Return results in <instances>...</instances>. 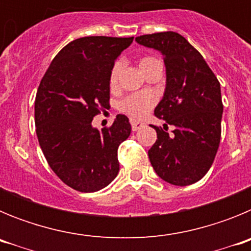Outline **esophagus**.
Returning a JSON list of instances; mask_svg holds the SVG:
<instances>
[{"label": "esophagus", "mask_w": 251, "mask_h": 251, "mask_svg": "<svg viewBox=\"0 0 251 251\" xmlns=\"http://www.w3.org/2000/svg\"><path fill=\"white\" fill-rule=\"evenodd\" d=\"M130 124H132V129L134 130V132L138 129H141V128L145 126V123H142V122H139V121H134V119H132V121H130Z\"/></svg>", "instance_id": "34e87169"}]
</instances>
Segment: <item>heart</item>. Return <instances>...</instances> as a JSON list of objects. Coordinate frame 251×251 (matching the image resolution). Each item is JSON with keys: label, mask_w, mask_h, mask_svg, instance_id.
<instances>
[{"label": "heart", "mask_w": 251, "mask_h": 251, "mask_svg": "<svg viewBox=\"0 0 251 251\" xmlns=\"http://www.w3.org/2000/svg\"><path fill=\"white\" fill-rule=\"evenodd\" d=\"M153 61H156L154 57H142V59L139 60V68L142 69V72H145L146 69H147ZM121 69L122 63L119 60L113 64L109 73L110 88H114V86L118 84V77L119 73H121ZM154 104H156V97H154L152 93L145 92L130 94L128 95V97H126V98H123L118 103V108L122 113L129 115L130 118L139 119L142 118V117H145V115L152 109L153 106H154Z\"/></svg>", "instance_id": "heart-1"}]
</instances>
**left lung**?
<instances>
[{"label": "left lung", "instance_id": "8db88e82", "mask_svg": "<svg viewBox=\"0 0 251 251\" xmlns=\"http://www.w3.org/2000/svg\"><path fill=\"white\" fill-rule=\"evenodd\" d=\"M139 45L158 50L166 65V89L154 109L163 128L154 127L151 165L166 182L187 186L211 167L220 145L223 100L220 83L202 55L174 31L136 37ZM174 130L168 132V126Z\"/></svg>", "mask_w": 251, "mask_h": 251}]
</instances>
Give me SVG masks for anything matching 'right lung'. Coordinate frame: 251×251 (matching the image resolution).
<instances>
[{"mask_svg": "<svg viewBox=\"0 0 251 251\" xmlns=\"http://www.w3.org/2000/svg\"><path fill=\"white\" fill-rule=\"evenodd\" d=\"M133 37L86 36L69 43L51 61L35 99L40 147L51 170L80 192L99 191L119 172L118 147L129 137V119L109 128L92 121L109 106V73Z\"/></svg>", "mask_w": 251, "mask_h": 251, "instance_id": "add662e5", "label": "right lung"}]
</instances>
